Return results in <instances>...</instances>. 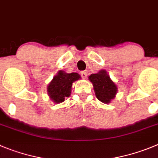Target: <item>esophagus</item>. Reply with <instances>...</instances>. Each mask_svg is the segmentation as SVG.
<instances>
[{
  "instance_id": "obj_1",
  "label": "esophagus",
  "mask_w": 158,
  "mask_h": 158,
  "mask_svg": "<svg viewBox=\"0 0 158 158\" xmlns=\"http://www.w3.org/2000/svg\"><path fill=\"white\" fill-rule=\"evenodd\" d=\"M81 77L83 78V79H86L87 73L85 71H82L81 73Z\"/></svg>"
}]
</instances>
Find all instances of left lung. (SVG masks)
I'll return each instance as SVG.
<instances>
[{
  "instance_id": "left-lung-1",
  "label": "left lung",
  "mask_w": 158,
  "mask_h": 158,
  "mask_svg": "<svg viewBox=\"0 0 158 158\" xmlns=\"http://www.w3.org/2000/svg\"><path fill=\"white\" fill-rule=\"evenodd\" d=\"M89 80L93 84L97 99L104 103H110L115 97L118 89L106 73V71L100 70L98 73L91 74Z\"/></svg>"
}]
</instances>
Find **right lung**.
<instances>
[{"mask_svg":"<svg viewBox=\"0 0 158 158\" xmlns=\"http://www.w3.org/2000/svg\"><path fill=\"white\" fill-rule=\"evenodd\" d=\"M80 77L77 73H67L62 70L58 72L48 86V93L53 102L59 103L69 97L71 93L72 84Z\"/></svg>","mask_w":158,"mask_h":158,"instance_id":"add662e5","label":"right lung"}]
</instances>
